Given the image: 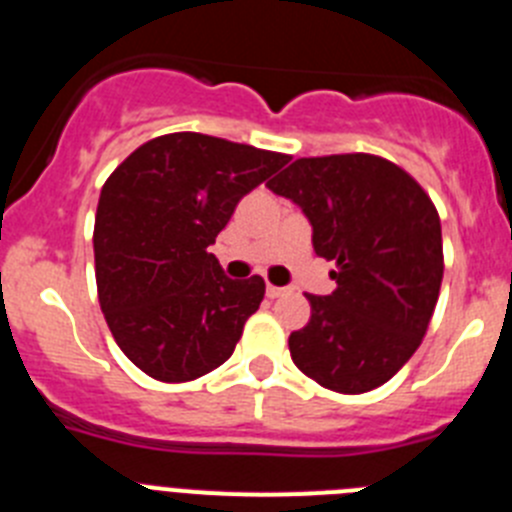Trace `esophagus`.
Instances as JSON below:
<instances>
[{
	"label": "esophagus",
	"mask_w": 512,
	"mask_h": 512,
	"mask_svg": "<svg viewBox=\"0 0 512 512\" xmlns=\"http://www.w3.org/2000/svg\"><path fill=\"white\" fill-rule=\"evenodd\" d=\"M284 292H287V287H274V284H269V287H266V295H269L271 300H277V297H282Z\"/></svg>",
	"instance_id": "34e87169"
}]
</instances>
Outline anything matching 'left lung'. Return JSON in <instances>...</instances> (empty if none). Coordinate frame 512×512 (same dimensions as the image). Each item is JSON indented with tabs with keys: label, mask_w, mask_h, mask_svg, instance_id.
<instances>
[{
	"label": "left lung",
	"mask_w": 512,
	"mask_h": 512,
	"mask_svg": "<svg viewBox=\"0 0 512 512\" xmlns=\"http://www.w3.org/2000/svg\"><path fill=\"white\" fill-rule=\"evenodd\" d=\"M266 187L302 207L315 253L336 261L333 295H305L310 320L289 336L292 361L325 390H377L418 351L436 310V205L408 171L372 153L297 158Z\"/></svg>",
	"instance_id": "8db88e82"
}]
</instances>
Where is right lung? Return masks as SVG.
<instances>
[{
	"instance_id": "right-lung-1",
	"label": "right lung",
	"mask_w": 512,
	"mask_h": 512,
	"mask_svg": "<svg viewBox=\"0 0 512 512\" xmlns=\"http://www.w3.org/2000/svg\"><path fill=\"white\" fill-rule=\"evenodd\" d=\"M289 156L169 133L135 148L104 182L94 269L120 351L158 382H192L230 359L259 310L261 277L228 279L207 251L235 205Z\"/></svg>"
}]
</instances>
